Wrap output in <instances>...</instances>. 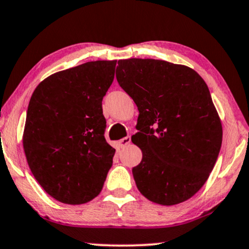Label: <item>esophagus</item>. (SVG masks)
<instances>
[{"instance_id": "esophagus-1", "label": "esophagus", "mask_w": 249, "mask_h": 249, "mask_svg": "<svg viewBox=\"0 0 249 249\" xmlns=\"http://www.w3.org/2000/svg\"><path fill=\"white\" fill-rule=\"evenodd\" d=\"M130 142H131V137H125L118 141V144L121 148H124L126 147L127 144H130Z\"/></svg>"}]
</instances>
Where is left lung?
<instances>
[{"instance_id":"obj_1","label":"left lung","mask_w":249,"mask_h":249,"mask_svg":"<svg viewBox=\"0 0 249 249\" xmlns=\"http://www.w3.org/2000/svg\"><path fill=\"white\" fill-rule=\"evenodd\" d=\"M116 78L139 110L132 169L140 193L174 206L200 191L222 146V123L209 88L193 69L150 58L118 61Z\"/></svg>"}]
</instances>
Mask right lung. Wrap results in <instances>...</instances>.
I'll return each instance as SVG.
<instances>
[{
    "label": "right lung",
    "mask_w": 249,
    "mask_h": 249,
    "mask_svg": "<svg viewBox=\"0 0 249 249\" xmlns=\"http://www.w3.org/2000/svg\"><path fill=\"white\" fill-rule=\"evenodd\" d=\"M117 61L87 62L49 75L28 103L23 147L40 186L59 202L83 204L101 192L115 148L106 141L102 100Z\"/></svg>",
    "instance_id": "add662e5"
}]
</instances>
